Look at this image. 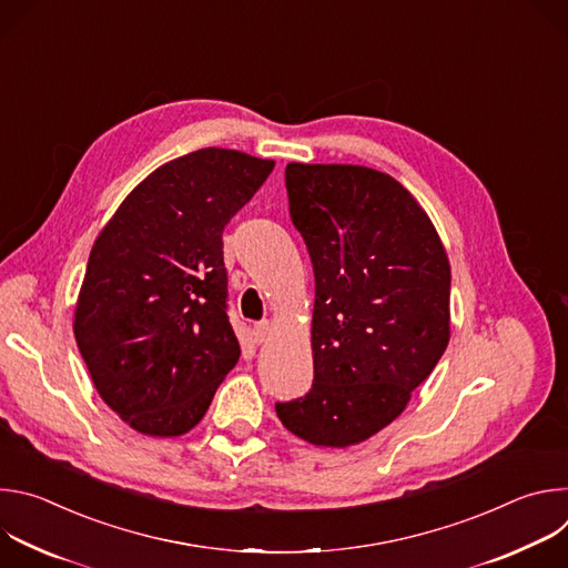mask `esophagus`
Listing matches in <instances>:
<instances>
[{
  "label": "esophagus",
  "mask_w": 568,
  "mask_h": 568,
  "mask_svg": "<svg viewBox=\"0 0 568 568\" xmlns=\"http://www.w3.org/2000/svg\"><path fill=\"white\" fill-rule=\"evenodd\" d=\"M270 337H272V323H270V321L256 323V326H254V339H256V344H265Z\"/></svg>",
  "instance_id": "obj_1"
}]
</instances>
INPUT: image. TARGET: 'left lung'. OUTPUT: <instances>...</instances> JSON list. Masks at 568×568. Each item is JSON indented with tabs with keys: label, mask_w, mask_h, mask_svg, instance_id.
Wrapping results in <instances>:
<instances>
[{
	"label": "left lung",
	"mask_w": 568,
	"mask_h": 568,
	"mask_svg": "<svg viewBox=\"0 0 568 568\" xmlns=\"http://www.w3.org/2000/svg\"><path fill=\"white\" fill-rule=\"evenodd\" d=\"M285 186L314 267V382L276 414L310 445H359L407 409L449 344V258L386 173L292 161Z\"/></svg>",
	"instance_id": "1"
}]
</instances>
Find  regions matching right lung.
<instances>
[{
    "instance_id": "1",
    "label": "right lung",
    "mask_w": 568,
    "mask_h": 568,
    "mask_svg": "<svg viewBox=\"0 0 568 568\" xmlns=\"http://www.w3.org/2000/svg\"><path fill=\"white\" fill-rule=\"evenodd\" d=\"M272 171L240 150L189 152L136 184L97 235L73 335L99 395L134 432L189 434L237 364L222 231Z\"/></svg>"
}]
</instances>
